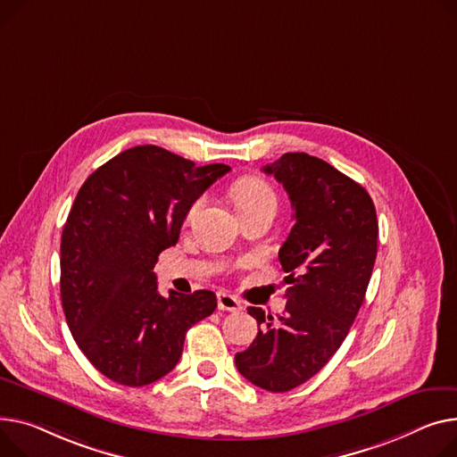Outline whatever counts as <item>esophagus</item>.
I'll return each mask as SVG.
<instances>
[{"label": "esophagus", "instance_id": "1", "mask_svg": "<svg viewBox=\"0 0 457 457\" xmlns=\"http://www.w3.org/2000/svg\"><path fill=\"white\" fill-rule=\"evenodd\" d=\"M217 299H219V309H220V311L238 312V311L245 309V307H242L240 299L235 297V295H231V294H228V292H219Z\"/></svg>", "mask_w": 457, "mask_h": 457}]
</instances>
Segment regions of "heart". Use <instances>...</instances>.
Instances as JSON below:
<instances>
[{"instance_id":"obj_1","label":"heart","mask_w":457,"mask_h":457,"mask_svg":"<svg viewBox=\"0 0 457 457\" xmlns=\"http://www.w3.org/2000/svg\"><path fill=\"white\" fill-rule=\"evenodd\" d=\"M233 200H235V205H237L238 212L250 211V209H253L257 205H262V204H278L276 193L271 191V187L266 184V181H262L259 178H242V179H238L235 187H233ZM204 202H205L204 196L196 198L189 205L187 217H195L196 212L200 211V207L204 205Z\"/></svg>"}]
</instances>
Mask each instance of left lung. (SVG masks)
<instances>
[{
  "label": "left lung",
  "instance_id": "1",
  "mask_svg": "<svg viewBox=\"0 0 457 457\" xmlns=\"http://www.w3.org/2000/svg\"><path fill=\"white\" fill-rule=\"evenodd\" d=\"M262 170L294 209L279 250L287 309L278 321L248 309L264 328L235 363L252 384L283 393L312 378L345 340L371 279L378 222L370 193L320 158L287 152Z\"/></svg>",
  "mask_w": 457,
  "mask_h": 457
}]
</instances>
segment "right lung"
Wrapping results in <instances>:
<instances>
[{"label":"right lung","instance_id":"obj_1","mask_svg":"<svg viewBox=\"0 0 457 457\" xmlns=\"http://www.w3.org/2000/svg\"><path fill=\"white\" fill-rule=\"evenodd\" d=\"M228 170L139 145L82 184L60 242V295L79 349L110 380H160L178 363L186 332L217 309L211 290L163 297L154 264L178 242L189 205Z\"/></svg>","mask_w":457,"mask_h":457}]
</instances>
